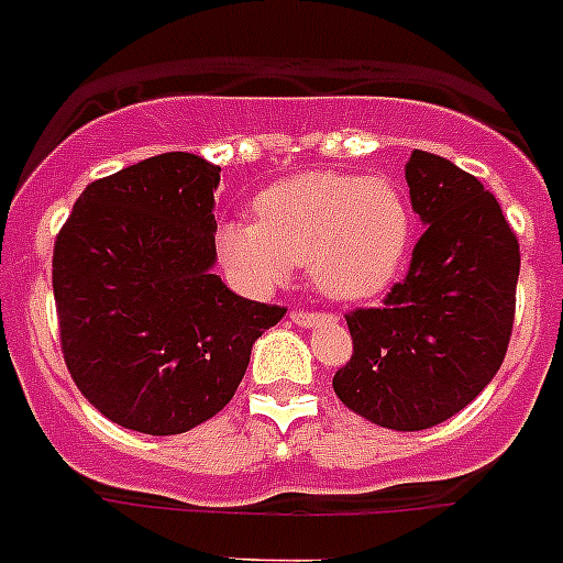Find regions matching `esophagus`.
<instances>
[{
    "instance_id": "34e87169",
    "label": "esophagus",
    "mask_w": 563,
    "mask_h": 563,
    "mask_svg": "<svg viewBox=\"0 0 563 563\" xmlns=\"http://www.w3.org/2000/svg\"><path fill=\"white\" fill-rule=\"evenodd\" d=\"M290 318H292V324L298 327H318V324H330L332 321L330 312H310V310H301V307L292 310Z\"/></svg>"
}]
</instances>
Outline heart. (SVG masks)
<instances>
[{"label": "heart", "mask_w": 563, "mask_h": 563, "mask_svg": "<svg viewBox=\"0 0 563 563\" xmlns=\"http://www.w3.org/2000/svg\"><path fill=\"white\" fill-rule=\"evenodd\" d=\"M415 217L386 177L307 172L256 197V220L217 228V256L253 290L285 285L307 262L312 285L338 301H363L391 287L406 267Z\"/></svg>", "instance_id": "heart-1"}]
</instances>
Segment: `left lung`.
<instances>
[{"label": "left lung", "instance_id": "left-lung-1", "mask_svg": "<svg viewBox=\"0 0 563 563\" xmlns=\"http://www.w3.org/2000/svg\"><path fill=\"white\" fill-rule=\"evenodd\" d=\"M406 183L426 233L383 305L346 316L352 357L332 389L375 426L422 431L465 409L499 372L521 256L499 202L474 174L415 148Z\"/></svg>", "mask_w": 563, "mask_h": 563}]
</instances>
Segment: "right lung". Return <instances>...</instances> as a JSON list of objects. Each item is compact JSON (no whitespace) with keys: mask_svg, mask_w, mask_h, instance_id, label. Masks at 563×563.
Instances as JSON below:
<instances>
[{"mask_svg":"<svg viewBox=\"0 0 563 563\" xmlns=\"http://www.w3.org/2000/svg\"><path fill=\"white\" fill-rule=\"evenodd\" d=\"M217 186L220 166L200 154H157L89 183L56 236L64 363L123 429L168 437L211 420L287 312L211 273Z\"/></svg>","mask_w":563,"mask_h":563,"instance_id":"add662e5","label":"right lung"}]
</instances>
